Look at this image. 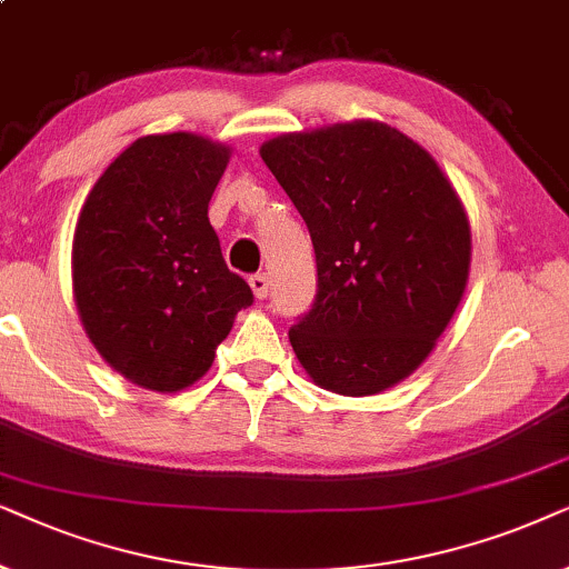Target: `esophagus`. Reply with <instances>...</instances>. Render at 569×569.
I'll return each instance as SVG.
<instances>
[{
	"label": "esophagus",
	"instance_id": "1",
	"mask_svg": "<svg viewBox=\"0 0 569 569\" xmlns=\"http://www.w3.org/2000/svg\"><path fill=\"white\" fill-rule=\"evenodd\" d=\"M249 286H252V291H254L257 299H268V293H270V278L264 276V272H254V276L249 278Z\"/></svg>",
	"mask_w": 569,
	"mask_h": 569
}]
</instances>
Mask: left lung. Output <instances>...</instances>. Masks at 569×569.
<instances>
[{"label":"left lung","mask_w":569,"mask_h":569,"mask_svg":"<svg viewBox=\"0 0 569 569\" xmlns=\"http://www.w3.org/2000/svg\"><path fill=\"white\" fill-rule=\"evenodd\" d=\"M260 156L305 218L317 297L289 330L315 385L377 396L427 359L463 299L471 226L435 158L382 121L289 132Z\"/></svg>","instance_id":"left-lung-1"}]
</instances>
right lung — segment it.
I'll list each match as a JSON object with an SVG mask.
<instances>
[{
  "instance_id": "1",
  "label": "right lung",
  "mask_w": 569,
  "mask_h": 569,
  "mask_svg": "<svg viewBox=\"0 0 569 569\" xmlns=\"http://www.w3.org/2000/svg\"><path fill=\"white\" fill-rule=\"evenodd\" d=\"M231 150L192 132L134 140L101 173L72 241V291L90 343L140 388L200 380L247 280L226 268L208 202Z\"/></svg>"
}]
</instances>
